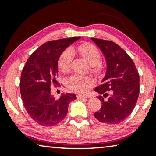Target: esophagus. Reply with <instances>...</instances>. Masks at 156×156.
Returning <instances> with one entry per match:
<instances>
[{
    "label": "esophagus",
    "instance_id": "obj_1",
    "mask_svg": "<svg viewBox=\"0 0 156 156\" xmlns=\"http://www.w3.org/2000/svg\"><path fill=\"white\" fill-rule=\"evenodd\" d=\"M77 98H78V99H86V98H87V97H86V96H84V95H77Z\"/></svg>",
    "mask_w": 156,
    "mask_h": 156
}]
</instances>
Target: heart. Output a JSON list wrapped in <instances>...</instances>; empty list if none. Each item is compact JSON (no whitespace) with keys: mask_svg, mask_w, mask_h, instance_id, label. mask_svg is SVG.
Listing matches in <instances>:
<instances>
[{"mask_svg":"<svg viewBox=\"0 0 156 156\" xmlns=\"http://www.w3.org/2000/svg\"><path fill=\"white\" fill-rule=\"evenodd\" d=\"M78 51L86 58L90 64L95 71L100 69V53L99 50L95 45L90 43H85L81 44L78 48ZM74 54L72 49L68 48L65 49L61 54L58 58V67L61 71L65 73L70 69L71 61L73 60ZM95 84L93 78L89 76H84L73 74L66 79V85L71 90L75 93L83 94L87 91V90Z\"/></svg>","mask_w":156,"mask_h":156,"instance_id":"1","label":"heart"}]
</instances>
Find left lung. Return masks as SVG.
I'll use <instances>...</instances> for the list:
<instances>
[{
  "label": "left lung",
  "mask_w": 156,
  "mask_h": 156,
  "mask_svg": "<svg viewBox=\"0 0 156 156\" xmlns=\"http://www.w3.org/2000/svg\"><path fill=\"white\" fill-rule=\"evenodd\" d=\"M91 39L102 50L107 61L106 75L102 84L95 89L103 94L98 97L102 107L94 113V117L103 124H118L131 115L136 104L139 95V72L131 57L117 44Z\"/></svg>",
  "instance_id": "obj_1"
}]
</instances>
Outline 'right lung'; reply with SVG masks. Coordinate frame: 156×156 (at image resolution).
Instances as JSON below:
<instances>
[{
	"label": "right lung",
	"mask_w": 156,
	"mask_h": 156,
	"mask_svg": "<svg viewBox=\"0 0 156 156\" xmlns=\"http://www.w3.org/2000/svg\"><path fill=\"white\" fill-rule=\"evenodd\" d=\"M80 39L47 41L28 58L21 73L20 87L24 107L34 121L42 126H55L68 112V106L76 99V95L67 93L56 100L51 95V85H55L58 76V62L62 52Z\"/></svg>",
	"instance_id": "add662e5"
}]
</instances>
